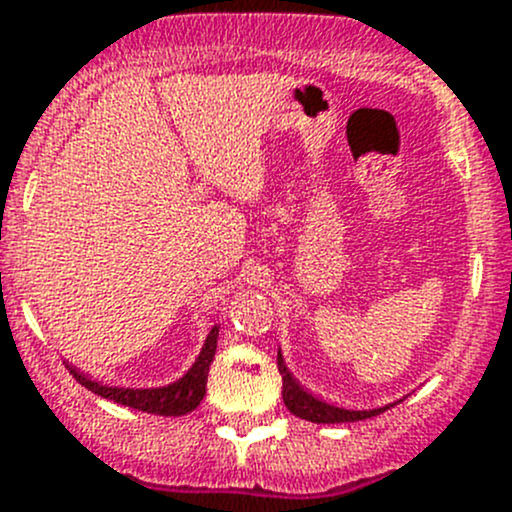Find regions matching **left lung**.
I'll return each instance as SVG.
<instances>
[{"mask_svg":"<svg viewBox=\"0 0 512 512\" xmlns=\"http://www.w3.org/2000/svg\"><path fill=\"white\" fill-rule=\"evenodd\" d=\"M277 369H280V374H282V399H285V406L289 409V414L304 418V421H312V423L364 421V418L384 414L386 409H391V406H396L401 401L399 399V401H394V404L379 406V409H347V406L329 404V401L319 399V396H314L312 391L304 389V386L294 379L292 371L287 369L282 352H277Z\"/></svg>","mask_w":512,"mask_h":512,"instance_id":"left-lung-1","label":"left lung"}]
</instances>
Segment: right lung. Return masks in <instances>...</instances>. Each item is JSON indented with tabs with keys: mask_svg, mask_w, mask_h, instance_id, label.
I'll return each mask as SVG.
<instances>
[{
	"mask_svg": "<svg viewBox=\"0 0 512 512\" xmlns=\"http://www.w3.org/2000/svg\"><path fill=\"white\" fill-rule=\"evenodd\" d=\"M218 334H220V324H215L210 329V334L205 337L203 349H200L198 359L195 364L180 376L178 381L168 386H156V389H133V386H108L103 381L91 379L89 374L79 371L76 366H71L66 361V369L74 374V379L79 381L81 386H86L94 394L103 396V399H111L121 406H131V409L146 411V414H156V416H183L190 414L200 406L205 396V386H208V371L210 364L215 359V349H218Z\"/></svg>",
	"mask_w": 512,
	"mask_h": 512,
	"instance_id": "right-lung-1",
	"label": "right lung"
}]
</instances>
